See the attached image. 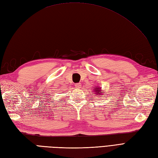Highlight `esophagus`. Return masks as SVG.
I'll use <instances>...</instances> for the list:
<instances>
[{"label": "esophagus", "instance_id": "obj_1", "mask_svg": "<svg viewBox=\"0 0 158 158\" xmlns=\"http://www.w3.org/2000/svg\"><path fill=\"white\" fill-rule=\"evenodd\" d=\"M75 86V88H77V89H79L80 88H81V85L80 84V83H76Z\"/></svg>", "mask_w": 158, "mask_h": 158}]
</instances>
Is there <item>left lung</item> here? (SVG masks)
<instances>
[{
  "instance_id": "obj_1",
  "label": "left lung",
  "mask_w": 158,
  "mask_h": 158,
  "mask_svg": "<svg viewBox=\"0 0 158 158\" xmlns=\"http://www.w3.org/2000/svg\"><path fill=\"white\" fill-rule=\"evenodd\" d=\"M96 91H95L96 93V94H98V93H103L102 92V91H101V89H98V88H96Z\"/></svg>"
}]
</instances>
